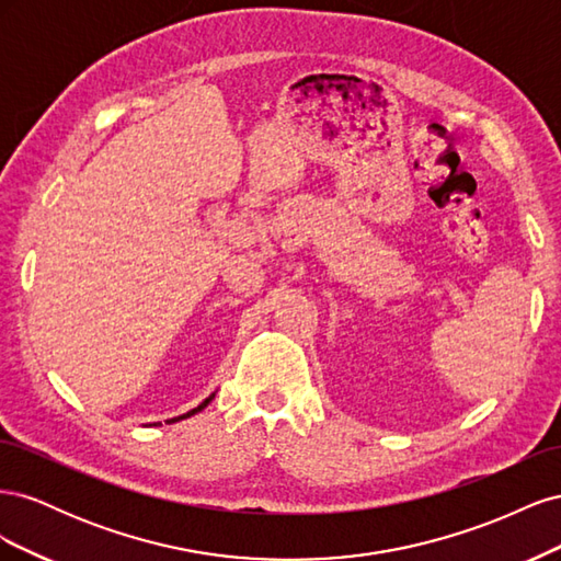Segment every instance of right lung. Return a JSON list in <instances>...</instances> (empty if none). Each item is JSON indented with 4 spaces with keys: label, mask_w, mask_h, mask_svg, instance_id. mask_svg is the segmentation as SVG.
Listing matches in <instances>:
<instances>
[{
    "label": "right lung",
    "mask_w": 561,
    "mask_h": 561,
    "mask_svg": "<svg viewBox=\"0 0 561 561\" xmlns=\"http://www.w3.org/2000/svg\"><path fill=\"white\" fill-rule=\"evenodd\" d=\"M215 396H210V398H206V400H203L198 407H196V410H192V412H186V414H182V416H178V419H171V421H165V423H175V421H180V419H186V416H192V414H196V412H201L203 410V407H208V402L213 400Z\"/></svg>",
    "instance_id": "1"
}]
</instances>
